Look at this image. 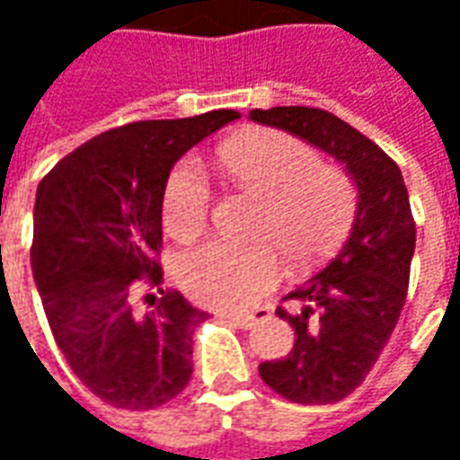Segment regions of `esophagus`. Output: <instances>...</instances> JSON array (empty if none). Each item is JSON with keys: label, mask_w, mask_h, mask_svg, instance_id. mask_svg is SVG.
Returning a JSON list of instances; mask_svg holds the SVG:
<instances>
[{"label": "esophagus", "mask_w": 460, "mask_h": 460, "mask_svg": "<svg viewBox=\"0 0 460 460\" xmlns=\"http://www.w3.org/2000/svg\"><path fill=\"white\" fill-rule=\"evenodd\" d=\"M269 318H270L269 308H259V310H253V313H229V315H226L229 323H234V325H239V328L243 330L253 328L256 323H261V320H269Z\"/></svg>", "instance_id": "obj_1"}]
</instances>
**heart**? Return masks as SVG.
Listing matches in <instances>:
<instances>
[{"label": "heart", "instance_id": "obj_1", "mask_svg": "<svg viewBox=\"0 0 460 460\" xmlns=\"http://www.w3.org/2000/svg\"><path fill=\"white\" fill-rule=\"evenodd\" d=\"M221 162L241 190L263 199L261 243L241 246L211 239L177 259V283L204 305L246 310L279 286L283 256L315 263L338 246L357 209L355 181L325 164L308 142L280 130H256L229 142ZM214 190L197 157L174 164L162 197L164 229L174 239H194L209 221Z\"/></svg>", "mask_w": 460, "mask_h": 460}]
</instances>
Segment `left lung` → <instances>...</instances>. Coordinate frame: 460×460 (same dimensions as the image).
Segmentation results:
<instances>
[{
	"label": "left lung",
	"mask_w": 460,
	"mask_h": 460,
	"mask_svg": "<svg viewBox=\"0 0 460 460\" xmlns=\"http://www.w3.org/2000/svg\"><path fill=\"white\" fill-rule=\"evenodd\" d=\"M251 120L298 135L345 162L359 191L349 239L318 276L290 290L276 315L296 330L288 355L261 362V379L296 404H335L365 382L392 338L409 290L416 221L402 170L338 115L280 105Z\"/></svg>",
	"instance_id": "left-lung-1"
}]
</instances>
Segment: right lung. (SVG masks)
<instances>
[{"mask_svg":"<svg viewBox=\"0 0 460 460\" xmlns=\"http://www.w3.org/2000/svg\"><path fill=\"white\" fill-rule=\"evenodd\" d=\"M236 118L128 122L39 181L31 270L49 328L74 375L115 409H157L190 385L204 313L162 290V197L172 164Z\"/></svg>","mask_w":460,"mask_h":460,"instance_id":"add662e5","label":"right lung"}]
</instances>
